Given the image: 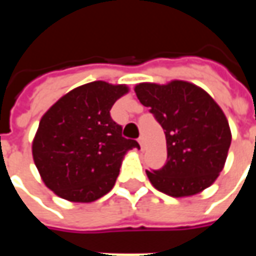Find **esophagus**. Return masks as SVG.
<instances>
[{"label": "esophagus", "mask_w": 256, "mask_h": 256, "mask_svg": "<svg viewBox=\"0 0 256 256\" xmlns=\"http://www.w3.org/2000/svg\"><path fill=\"white\" fill-rule=\"evenodd\" d=\"M138 142L140 145H141V148H144V137H140Z\"/></svg>", "instance_id": "34e87169"}]
</instances>
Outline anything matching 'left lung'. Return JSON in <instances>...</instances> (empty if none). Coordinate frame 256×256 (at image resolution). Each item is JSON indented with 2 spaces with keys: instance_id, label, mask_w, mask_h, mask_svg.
Returning <instances> with one entry per match:
<instances>
[{
  "instance_id": "8db88e82",
  "label": "left lung",
  "mask_w": 256,
  "mask_h": 256,
  "mask_svg": "<svg viewBox=\"0 0 256 256\" xmlns=\"http://www.w3.org/2000/svg\"><path fill=\"white\" fill-rule=\"evenodd\" d=\"M134 92L166 134L167 162L158 172L146 170L150 184L172 198H189L211 186L225 167L232 142L220 106L204 89L178 79L142 82Z\"/></svg>"
}]
</instances>
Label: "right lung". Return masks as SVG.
I'll list each match as a JSON object with an SVG mask.
<instances>
[{"label": "right lung", "mask_w": 256, "mask_h": 256, "mask_svg": "<svg viewBox=\"0 0 256 256\" xmlns=\"http://www.w3.org/2000/svg\"><path fill=\"white\" fill-rule=\"evenodd\" d=\"M128 93L126 84L94 80L70 90L42 115L32 159L58 198L92 203L114 188L124 155L140 148L137 141L123 138L110 114Z\"/></svg>", "instance_id": "obj_1"}]
</instances>
